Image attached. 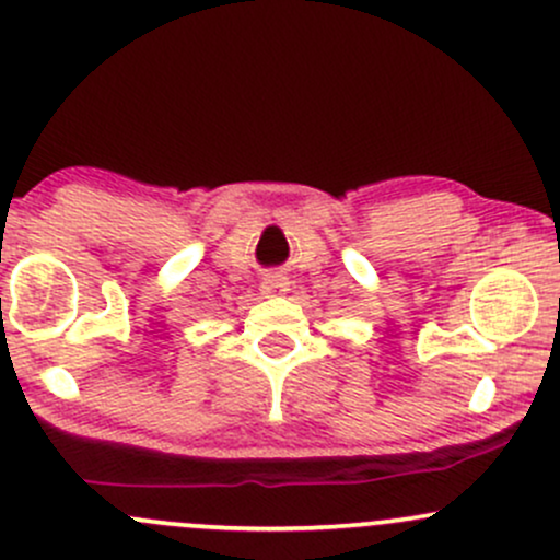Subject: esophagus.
I'll return each mask as SVG.
<instances>
[{"label": "esophagus", "instance_id": "obj_1", "mask_svg": "<svg viewBox=\"0 0 560 560\" xmlns=\"http://www.w3.org/2000/svg\"><path fill=\"white\" fill-rule=\"evenodd\" d=\"M287 279H281V276H268V279H262L260 284V292L266 294V298H279V294L287 292Z\"/></svg>", "mask_w": 560, "mask_h": 560}]
</instances>
